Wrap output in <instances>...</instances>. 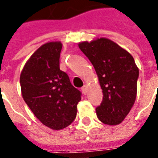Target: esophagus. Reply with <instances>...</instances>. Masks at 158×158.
I'll list each match as a JSON object with an SVG mask.
<instances>
[{"mask_svg":"<svg viewBox=\"0 0 158 158\" xmlns=\"http://www.w3.org/2000/svg\"><path fill=\"white\" fill-rule=\"evenodd\" d=\"M81 89H82V92L84 93V94H87V91H88V87H87V85H84Z\"/></svg>","mask_w":158,"mask_h":158,"instance_id":"34e87169","label":"esophagus"}]
</instances>
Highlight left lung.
I'll use <instances>...</instances> for the list:
<instances>
[{
  "label": "left lung",
  "mask_w": 158,
  "mask_h": 158,
  "mask_svg": "<svg viewBox=\"0 0 158 158\" xmlns=\"http://www.w3.org/2000/svg\"><path fill=\"white\" fill-rule=\"evenodd\" d=\"M78 45L93 64L102 89V103L95 109L97 117L109 126L121 124L132 108L137 93L139 69L132 55L106 37Z\"/></svg>",
  "instance_id": "left-lung-1"
}]
</instances>
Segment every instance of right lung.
Masks as SVG:
<instances>
[{
	"label": "right lung",
	"instance_id": "right-lung-1",
	"mask_svg": "<svg viewBox=\"0 0 158 158\" xmlns=\"http://www.w3.org/2000/svg\"><path fill=\"white\" fill-rule=\"evenodd\" d=\"M61 42H48L37 48L24 65L20 85L26 104L48 128L59 131L72 123L77 115L81 93L59 69Z\"/></svg>",
	"mask_w": 158,
	"mask_h": 158
}]
</instances>
